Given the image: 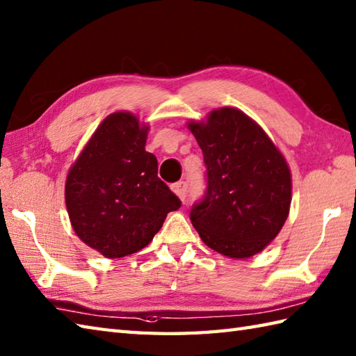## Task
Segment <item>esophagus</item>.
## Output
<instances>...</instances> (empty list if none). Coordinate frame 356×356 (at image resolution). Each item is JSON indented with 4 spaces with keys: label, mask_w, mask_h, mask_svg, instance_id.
I'll return each mask as SVG.
<instances>
[{
    "label": "esophagus",
    "mask_w": 356,
    "mask_h": 356,
    "mask_svg": "<svg viewBox=\"0 0 356 356\" xmlns=\"http://www.w3.org/2000/svg\"><path fill=\"white\" fill-rule=\"evenodd\" d=\"M172 191L179 195L180 200H185L186 199V194H188V184L184 182V180H182V182L174 184L172 185Z\"/></svg>",
    "instance_id": "1"
}]
</instances>
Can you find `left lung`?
<instances>
[{"label":"left lung","instance_id":"8db88e82","mask_svg":"<svg viewBox=\"0 0 356 356\" xmlns=\"http://www.w3.org/2000/svg\"><path fill=\"white\" fill-rule=\"evenodd\" d=\"M202 148L207 190L190 211L205 243L232 259H248L268 246L291 207V171L261 128L240 110H214L207 122H191Z\"/></svg>","mask_w":356,"mask_h":356}]
</instances>
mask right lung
Wrapping results in <instances>:
<instances>
[{"label":"right lung","mask_w":356,"mask_h":356,"mask_svg":"<svg viewBox=\"0 0 356 356\" xmlns=\"http://www.w3.org/2000/svg\"><path fill=\"white\" fill-rule=\"evenodd\" d=\"M148 127L113 113L88 140L65 182V205L78 237L108 259L145 248L182 202L157 177L145 151Z\"/></svg>","instance_id":"right-lung-1"}]
</instances>
